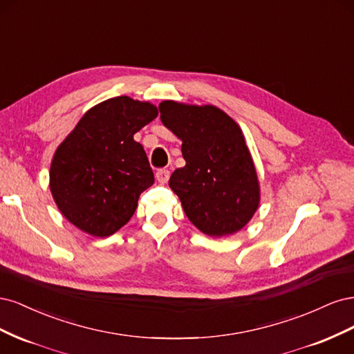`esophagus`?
I'll return each instance as SVG.
<instances>
[{"instance_id":"obj_1","label":"esophagus","mask_w":354,"mask_h":354,"mask_svg":"<svg viewBox=\"0 0 354 354\" xmlns=\"http://www.w3.org/2000/svg\"><path fill=\"white\" fill-rule=\"evenodd\" d=\"M168 178H169V171L167 169V168H160V169H158V173H156V180L159 181V183H167L168 181Z\"/></svg>"}]
</instances>
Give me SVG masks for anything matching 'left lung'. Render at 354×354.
I'll return each mask as SVG.
<instances>
[{
  "label": "left lung",
  "instance_id": "1",
  "mask_svg": "<svg viewBox=\"0 0 354 354\" xmlns=\"http://www.w3.org/2000/svg\"><path fill=\"white\" fill-rule=\"evenodd\" d=\"M160 121L181 142L186 160L169 177L189 220L209 236L241 230L259 208L260 187L239 125L216 106L173 100L159 104Z\"/></svg>",
  "mask_w": 354,
  "mask_h": 354
}]
</instances>
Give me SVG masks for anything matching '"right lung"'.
<instances>
[{
    "instance_id": "right-lung-1",
    "label": "right lung",
    "mask_w": 354,
    "mask_h": 354,
    "mask_svg": "<svg viewBox=\"0 0 354 354\" xmlns=\"http://www.w3.org/2000/svg\"><path fill=\"white\" fill-rule=\"evenodd\" d=\"M156 116L153 104L120 95L91 108L57 147L50 189L73 226L106 238L133 217L142 192L155 181L133 136Z\"/></svg>"
}]
</instances>
